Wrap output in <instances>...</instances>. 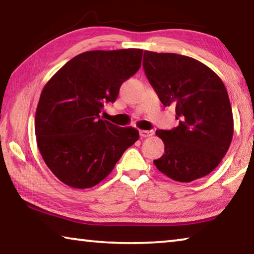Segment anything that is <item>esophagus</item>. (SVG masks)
Returning <instances> with one entry per match:
<instances>
[{"label":"esophagus","mask_w":254,"mask_h":254,"mask_svg":"<svg viewBox=\"0 0 254 254\" xmlns=\"http://www.w3.org/2000/svg\"><path fill=\"white\" fill-rule=\"evenodd\" d=\"M153 134H154L153 130H142V131H140L141 137H149V136H152Z\"/></svg>","instance_id":"34e87169"}]
</instances>
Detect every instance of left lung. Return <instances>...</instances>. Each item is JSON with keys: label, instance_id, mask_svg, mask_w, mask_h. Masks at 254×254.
Returning <instances> with one entry per match:
<instances>
[{"label": "left lung", "instance_id": "obj_1", "mask_svg": "<svg viewBox=\"0 0 254 254\" xmlns=\"http://www.w3.org/2000/svg\"><path fill=\"white\" fill-rule=\"evenodd\" d=\"M145 76L165 106L176 107L179 126L157 130L165 153L153 160L159 171L180 183L212 173L229 150L233 114L224 84L194 58L144 51Z\"/></svg>", "mask_w": 254, "mask_h": 254}]
</instances>
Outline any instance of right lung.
<instances>
[{
    "mask_svg": "<svg viewBox=\"0 0 254 254\" xmlns=\"http://www.w3.org/2000/svg\"><path fill=\"white\" fill-rule=\"evenodd\" d=\"M141 49L93 50L70 59L42 89L37 106V144L60 182L91 188L105 179L124 151L139 139L100 113L114 103L121 85L139 70Z\"/></svg>",
    "mask_w": 254,
    "mask_h": 254,
    "instance_id": "obj_1",
    "label": "right lung"
}]
</instances>
